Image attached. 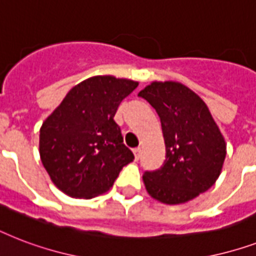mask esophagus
Listing matches in <instances>:
<instances>
[{"instance_id": "obj_1", "label": "esophagus", "mask_w": 256, "mask_h": 256, "mask_svg": "<svg viewBox=\"0 0 256 256\" xmlns=\"http://www.w3.org/2000/svg\"><path fill=\"white\" fill-rule=\"evenodd\" d=\"M132 152H134V156H136V160H138L140 158V148H132Z\"/></svg>"}]
</instances>
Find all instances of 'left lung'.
I'll return each instance as SVG.
<instances>
[{
    "mask_svg": "<svg viewBox=\"0 0 256 256\" xmlns=\"http://www.w3.org/2000/svg\"><path fill=\"white\" fill-rule=\"evenodd\" d=\"M140 96L156 108L166 144L160 168L144 171L152 198L179 204L207 191L222 171L226 142L207 104L179 82H152Z\"/></svg>",
    "mask_w": 256,
    "mask_h": 256,
    "instance_id": "left-lung-1",
    "label": "left lung"
}]
</instances>
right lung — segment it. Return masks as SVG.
I'll return each instance as SVG.
<instances>
[{
  "label": "right lung",
  "instance_id": "obj_1",
  "mask_svg": "<svg viewBox=\"0 0 256 256\" xmlns=\"http://www.w3.org/2000/svg\"><path fill=\"white\" fill-rule=\"evenodd\" d=\"M138 82L112 76L88 78L70 90L40 130V156L56 186L90 199L112 186L134 154L114 116Z\"/></svg>",
  "mask_w": 256,
  "mask_h": 256
}]
</instances>
